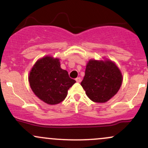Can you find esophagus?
I'll return each instance as SVG.
<instances>
[{"instance_id":"34e87169","label":"esophagus","mask_w":148,"mask_h":148,"mask_svg":"<svg viewBox=\"0 0 148 148\" xmlns=\"http://www.w3.org/2000/svg\"><path fill=\"white\" fill-rule=\"evenodd\" d=\"M76 82H78V83H80L81 81V79L80 77H77L76 79Z\"/></svg>"}]
</instances>
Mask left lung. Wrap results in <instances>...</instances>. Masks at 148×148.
Instances as JSON below:
<instances>
[{"label": "left lung", "mask_w": 148, "mask_h": 148, "mask_svg": "<svg viewBox=\"0 0 148 148\" xmlns=\"http://www.w3.org/2000/svg\"><path fill=\"white\" fill-rule=\"evenodd\" d=\"M122 83L123 75L114 62L90 60L81 85L90 99L104 103L118 92Z\"/></svg>", "instance_id": "left-lung-1"}]
</instances>
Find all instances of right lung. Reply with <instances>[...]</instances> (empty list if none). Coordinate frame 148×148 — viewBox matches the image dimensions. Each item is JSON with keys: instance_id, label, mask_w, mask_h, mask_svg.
<instances>
[{"instance_id": "1", "label": "right lung", "mask_w": 148, "mask_h": 148, "mask_svg": "<svg viewBox=\"0 0 148 148\" xmlns=\"http://www.w3.org/2000/svg\"><path fill=\"white\" fill-rule=\"evenodd\" d=\"M28 81L35 95L50 105L63 101L69 88L76 83L67 71L61 69L59 59L51 56L44 57L35 62Z\"/></svg>"}]
</instances>
